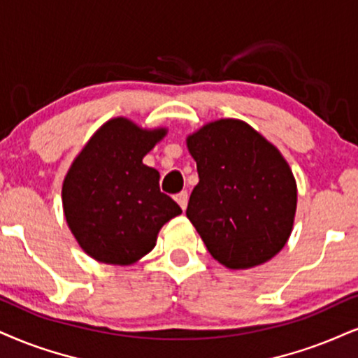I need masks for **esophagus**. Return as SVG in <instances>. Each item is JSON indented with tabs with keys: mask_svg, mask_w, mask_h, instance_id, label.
Masks as SVG:
<instances>
[{
	"mask_svg": "<svg viewBox=\"0 0 358 358\" xmlns=\"http://www.w3.org/2000/svg\"><path fill=\"white\" fill-rule=\"evenodd\" d=\"M174 199H176V202H178V204L180 206V209L186 210V207H187V201H189V196H187V192H186V191H182V192L176 194Z\"/></svg>",
	"mask_w": 358,
	"mask_h": 358,
	"instance_id": "34e87169",
	"label": "esophagus"
}]
</instances>
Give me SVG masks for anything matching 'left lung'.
I'll return each instance as SVG.
<instances>
[{"instance_id": "obj_1", "label": "left lung", "mask_w": 358, "mask_h": 358, "mask_svg": "<svg viewBox=\"0 0 358 358\" xmlns=\"http://www.w3.org/2000/svg\"><path fill=\"white\" fill-rule=\"evenodd\" d=\"M197 164L186 215L217 262L250 268L284 249L297 184L279 149L241 119L207 122L186 139Z\"/></svg>"}]
</instances>
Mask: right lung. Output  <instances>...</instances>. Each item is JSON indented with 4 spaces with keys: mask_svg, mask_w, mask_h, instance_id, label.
<instances>
[{
    "mask_svg": "<svg viewBox=\"0 0 358 358\" xmlns=\"http://www.w3.org/2000/svg\"><path fill=\"white\" fill-rule=\"evenodd\" d=\"M167 134L126 117L104 122L63 180V210L79 247L98 262L131 266L154 249L180 207L159 189V172L143 159Z\"/></svg>",
    "mask_w": 358,
    "mask_h": 358,
    "instance_id": "1",
    "label": "right lung"
}]
</instances>
